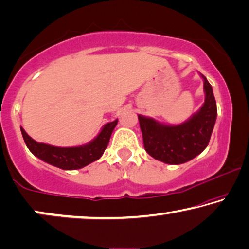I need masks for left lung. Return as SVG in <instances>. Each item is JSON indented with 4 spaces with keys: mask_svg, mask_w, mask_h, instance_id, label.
I'll return each mask as SVG.
<instances>
[{
    "mask_svg": "<svg viewBox=\"0 0 249 249\" xmlns=\"http://www.w3.org/2000/svg\"><path fill=\"white\" fill-rule=\"evenodd\" d=\"M205 100L203 106L181 124H160L153 118L138 116L143 147L155 160L171 165L186 163L202 153L210 142L217 119L212 86L203 75Z\"/></svg>",
    "mask_w": 249,
    "mask_h": 249,
    "instance_id": "8db88e82",
    "label": "left lung"
}]
</instances>
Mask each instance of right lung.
Wrapping results in <instances>:
<instances>
[{
    "label": "right lung",
    "instance_id": "obj_1",
    "mask_svg": "<svg viewBox=\"0 0 249 249\" xmlns=\"http://www.w3.org/2000/svg\"><path fill=\"white\" fill-rule=\"evenodd\" d=\"M117 124L118 119L112 122H107L103 125L99 135L92 142L86 145L76 147H56L37 142L24 131L22 127H21V132H22L24 142L29 150L36 157L53 165V166L66 169V171H73V169L84 167L86 165L98 160L102 156Z\"/></svg>",
    "mask_w": 249,
    "mask_h": 249
}]
</instances>
